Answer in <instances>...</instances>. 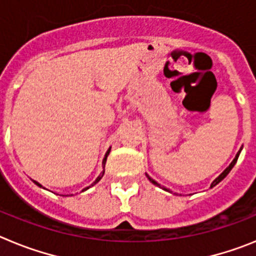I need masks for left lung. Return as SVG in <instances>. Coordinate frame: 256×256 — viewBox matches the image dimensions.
Masks as SVG:
<instances>
[{
    "label": "left lung",
    "instance_id": "obj_1",
    "mask_svg": "<svg viewBox=\"0 0 256 256\" xmlns=\"http://www.w3.org/2000/svg\"><path fill=\"white\" fill-rule=\"evenodd\" d=\"M241 150H242V148H241ZM241 150H240V151H238V152H237L236 158H234V162H230V166H228V168H227V169H226V170H224V172H223V173H222V174H220V176H219V177H218V178H216V180H212V186H210V187H214V186H216V184H218V183H219V182H220V180H224V178H226V177H227V174H228V173H230V170H232V168H234V164H236V162H237V159H238V156H240V152H241ZM146 177H148V180H150V182H151V183H154V184H155V186L160 187V188L165 190V191H169V190H168V188H165V187L160 186L159 183L156 182V180H152V178H151V177H150V176H148V174H146ZM169 192H170V191H169Z\"/></svg>",
    "mask_w": 256,
    "mask_h": 256
}]
</instances>
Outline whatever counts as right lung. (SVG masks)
<instances>
[{"label":"right lung","instance_id":"1","mask_svg":"<svg viewBox=\"0 0 256 256\" xmlns=\"http://www.w3.org/2000/svg\"><path fill=\"white\" fill-rule=\"evenodd\" d=\"M108 152H110V148H108V151H106V154H105V158H104V160H102V165H104V168H105V164H106V159H108ZM104 173H105V170H102V172H101V174H100V176H98V177H97V178H96V180H94V183H92L91 186H88V187H86V188H83V190H82V192H83V191H86V190H88V188H90V187L94 186V184H96V183H97V182H98V180H101V178H102V177H104ZM33 182H34V183H36V184H37V186L42 187V186H40V183H38V182H36V180H33Z\"/></svg>","mask_w":256,"mask_h":256}]
</instances>
